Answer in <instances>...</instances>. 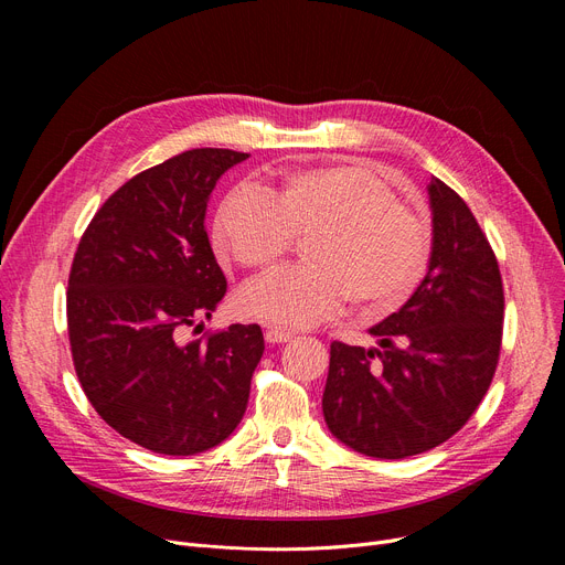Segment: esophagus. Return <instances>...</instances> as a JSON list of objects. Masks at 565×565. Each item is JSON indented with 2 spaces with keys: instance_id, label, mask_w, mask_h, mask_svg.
<instances>
[{
  "instance_id": "esophagus-1",
  "label": "esophagus",
  "mask_w": 565,
  "mask_h": 565,
  "mask_svg": "<svg viewBox=\"0 0 565 565\" xmlns=\"http://www.w3.org/2000/svg\"><path fill=\"white\" fill-rule=\"evenodd\" d=\"M295 337V332L290 330H281V328H267L265 330V341L267 343H286Z\"/></svg>"
}]
</instances>
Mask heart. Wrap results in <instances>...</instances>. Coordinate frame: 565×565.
I'll return each instance as SVG.
<instances>
[{
  "instance_id": "1",
  "label": "heart",
  "mask_w": 565,
  "mask_h": 565,
  "mask_svg": "<svg viewBox=\"0 0 565 565\" xmlns=\"http://www.w3.org/2000/svg\"><path fill=\"white\" fill-rule=\"evenodd\" d=\"M295 237H307L305 265L249 284L237 298L245 316L307 328L350 300L362 318H384L417 292L435 249L422 207L350 162L292 171L265 192L237 190L213 222L217 254L254 273L275 267Z\"/></svg>"
}]
</instances>
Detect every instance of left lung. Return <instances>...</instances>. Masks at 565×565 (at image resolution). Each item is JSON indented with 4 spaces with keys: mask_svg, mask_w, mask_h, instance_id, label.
Returning a JSON list of instances; mask_svg holds the SVG:
<instances>
[{
    "mask_svg": "<svg viewBox=\"0 0 565 565\" xmlns=\"http://www.w3.org/2000/svg\"><path fill=\"white\" fill-rule=\"evenodd\" d=\"M435 249L405 307L371 334L380 348L334 341L322 394L345 447L401 460L439 447L481 405L501 350L503 284L477 217L439 178L428 185Z\"/></svg>",
    "mask_w": 565,
    "mask_h": 565,
    "instance_id": "8db88e82",
    "label": "left lung"
}]
</instances>
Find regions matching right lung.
Instances as JSON below:
<instances>
[{
  "instance_id": "right-lung-1",
  "label": "right lung",
  "mask_w": 565,
  "mask_h": 565,
  "mask_svg": "<svg viewBox=\"0 0 565 565\" xmlns=\"http://www.w3.org/2000/svg\"><path fill=\"white\" fill-rule=\"evenodd\" d=\"M247 153L192 148L137 173L88 222L68 292L82 390L118 435L164 456H194L241 424L265 350L258 324L188 339L226 279L203 228L220 175Z\"/></svg>"
}]
</instances>
